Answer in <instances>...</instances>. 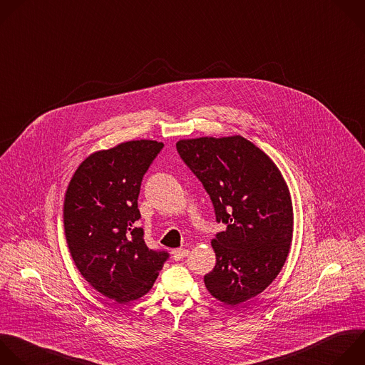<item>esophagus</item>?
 I'll return each mask as SVG.
<instances>
[{"label":"esophagus","mask_w":365,"mask_h":365,"mask_svg":"<svg viewBox=\"0 0 365 365\" xmlns=\"http://www.w3.org/2000/svg\"><path fill=\"white\" fill-rule=\"evenodd\" d=\"M172 254H173L175 261H180V259H183V258H186L189 255V251L182 248V250H175Z\"/></svg>","instance_id":"34e87169"}]
</instances>
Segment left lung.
<instances>
[{"label": "left lung", "mask_w": 365, "mask_h": 365, "mask_svg": "<svg viewBox=\"0 0 365 365\" xmlns=\"http://www.w3.org/2000/svg\"><path fill=\"white\" fill-rule=\"evenodd\" d=\"M176 148L226 225L210 242L216 265L205 275L206 289L232 307L259 295L281 272L292 242V199L281 170L239 135L180 139Z\"/></svg>", "instance_id": "left-lung-1"}]
</instances>
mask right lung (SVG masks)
Returning <instances> with one entry per match:
<instances>
[{"label":"right lung","instance_id":"add662e5","mask_svg":"<svg viewBox=\"0 0 365 365\" xmlns=\"http://www.w3.org/2000/svg\"><path fill=\"white\" fill-rule=\"evenodd\" d=\"M163 143L130 140L88 155L67 186L64 235L81 277L101 295L126 304L146 295L168 259L146 247L138 197Z\"/></svg>","mask_w":365,"mask_h":365}]
</instances>
